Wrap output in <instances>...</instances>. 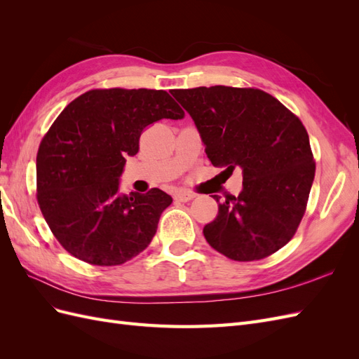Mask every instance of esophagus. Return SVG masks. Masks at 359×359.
<instances>
[{
  "instance_id": "obj_1",
  "label": "esophagus",
  "mask_w": 359,
  "mask_h": 359,
  "mask_svg": "<svg viewBox=\"0 0 359 359\" xmlns=\"http://www.w3.org/2000/svg\"><path fill=\"white\" fill-rule=\"evenodd\" d=\"M193 198H194V194L187 193V191H177L175 194H173V199H175L177 202H189Z\"/></svg>"
}]
</instances>
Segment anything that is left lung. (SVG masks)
Here are the masks:
<instances>
[{
  "label": "left lung",
  "mask_w": 359,
  "mask_h": 359,
  "mask_svg": "<svg viewBox=\"0 0 359 359\" xmlns=\"http://www.w3.org/2000/svg\"><path fill=\"white\" fill-rule=\"evenodd\" d=\"M170 94L193 118L212 165L229 175L243 169L238 196H212L219 215L203 227L205 240L238 262L285 247L306 212L316 172L301 119L257 88L215 85Z\"/></svg>",
  "instance_id": "8db88e82"
}]
</instances>
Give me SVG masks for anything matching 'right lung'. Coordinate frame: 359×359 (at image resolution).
Segmentation results:
<instances>
[{
    "label": "right lung",
    "mask_w": 359,
    "mask_h": 359,
    "mask_svg": "<svg viewBox=\"0 0 359 359\" xmlns=\"http://www.w3.org/2000/svg\"><path fill=\"white\" fill-rule=\"evenodd\" d=\"M184 118L163 90H91L69 103L37 153V202L58 243L86 264L121 265L149 245L172 198L160 189L118 194L144 128Z\"/></svg>",
    "instance_id": "right-lung-1"
}]
</instances>
